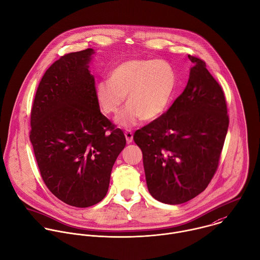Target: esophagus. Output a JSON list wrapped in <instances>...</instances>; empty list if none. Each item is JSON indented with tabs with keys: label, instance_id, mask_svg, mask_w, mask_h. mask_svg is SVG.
<instances>
[{
	"label": "esophagus",
	"instance_id": "1",
	"mask_svg": "<svg viewBox=\"0 0 260 260\" xmlns=\"http://www.w3.org/2000/svg\"><path fill=\"white\" fill-rule=\"evenodd\" d=\"M125 137L127 140V143H131L133 140V133L131 130H126L125 131Z\"/></svg>",
	"mask_w": 260,
	"mask_h": 260
}]
</instances>
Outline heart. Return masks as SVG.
<instances>
[{"label":"heart","mask_w":260,"mask_h":260,"mask_svg":"<svg viewBox=\"0 0 260 260\" xmlns=\"http://www.w3.org/2000/svg\"><path fill=\"white\" fill-rule=\"evenodd\" d=\"M173 66L164 60L131 59L118 64L109 80L95 86V100L107 115H115L125 103L128 107L117 117L122 127H131L143 119L160 117L171 103L176 88Z\"/></svg>","instance_id":"heart-1"}]
</instances>
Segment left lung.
<instances>
[{
	"label": "left lung",
	"instance_id": "8db88e82",
	"mask_svg": "<svg viewBox=\"0 0 260 260\" xmlns=\"http://www.w3.org/2000/svg\"><path fill=\"white\" fill-rule=\"evenodd\" d=\"M193 63L184 91L171 108L134 133L142 150L149 193L167 204H181L205 190L216 172L229 127L220 85L205 62Z\"/></svg>",
	"mask_w": 260,
	"mask_h": 260
}]
</instances>
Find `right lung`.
<instances>
[{"mask_svg":"<svg viewBox=\"0 0 260 260\" xmlns=\"http://www.w3.org/2000/svg\"><path fill=\"white\" fill-rule=\"evenodd\" d=\"M92 49L70 53L43 76L30 115V142L42 178L63 202L88 207L107 195L113 166L126 145L123 131L95 100Z\"/></svg>","mask_w":260,"mask_h":260,"instance_id":"1","label":"right lung"}]
</instances>
